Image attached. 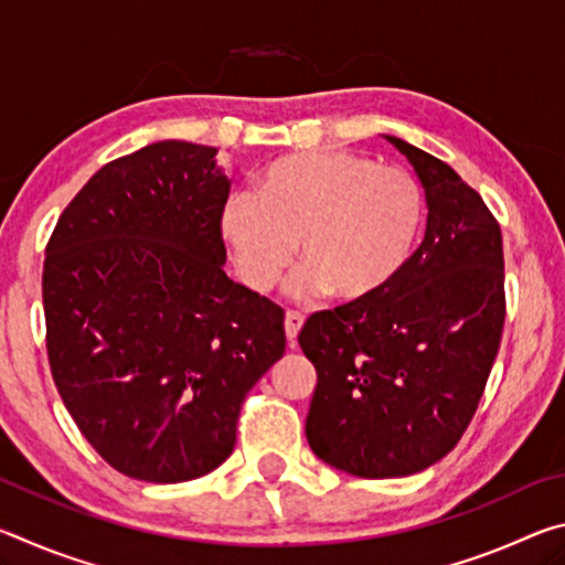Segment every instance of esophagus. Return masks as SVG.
<instances>
[{
    "label": "esophagus",
    "mask_w": 565,
    "mask_h": 565,
    "mask_svg": "<svg viewBox=\"0 0 565 565\" xmlns=\"http://www.w3.org/2000/svg\"><path fill=\"white\" fill-rule=\"evenodd\" d=\"M301 327H303V317H301V313H299V311H286L284 329H286V339H289L291 347L296 343V337H299Z\"/></svg>",
    "instance_id": "1"
}]
</instances>
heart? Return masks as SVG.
<instances>
[{
	"instance_id": "b5f03b06",
	"label": "heart",
	"mask_w": 565,
	"mask_h": 565,
	"mask_svg": "<svg viewBox=\"0 0 565 565\" xmlns=\"http://www.w3.org/2000/svg\"><path fill=\"white\" fill-rule=\"evenodd\" d=\"M252 194L228 199L222 234L254 291L279 284L296 256V289L363 303L394 286L416 252L424 194L404 169L359 151H301L271 161Z\"/></svg>"
}]
</instances>
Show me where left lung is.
<instances>
[{"label": "left lung", "mask_w": 565, "mask_h": 565, "mask_svg": "<svg viewBox=\"0 0 565 565\" xmlns=\"http://www.w3.org/2000/svg\"><path fill=\"white\" fill-rule=\"evenodd\" d=\"M426 194V236L391 289L309 317L299 347L317 369L306 441L361 478L424 471L471 424L499 353L503 238L483 199L426 151L386 137Z\"/></svg>", "instance_id": "left-lung-1"}]
</instances>
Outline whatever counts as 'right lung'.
<instances>
[{
	"mask_svg": "<svg viewBox=\"0 0 565 565\" xmlns=\"http://www.w3.org/2000/svg\"><path fill=\"white\" fill-rule=\"evenodd\" d=\"M216 149L157 141L102 167L46 244L56 391L104 461L181 483L234 451L238 411L284 356V309L224 271Z\"/></svg>",
	"mask_w": 565,
	"mask_h": 565,
	"instance_id": "1",
	"label": "right lung"
}]
</instances>
